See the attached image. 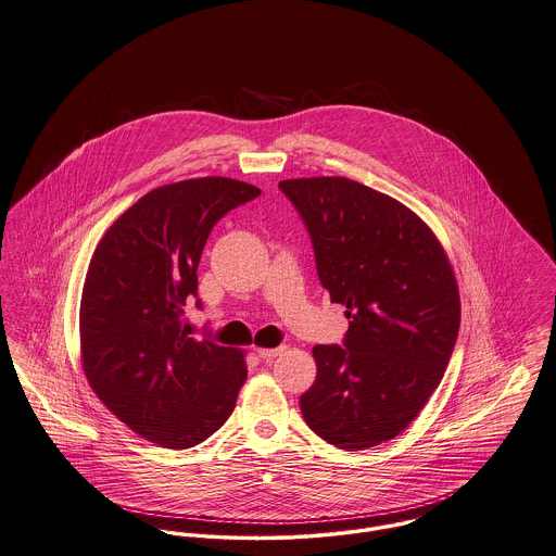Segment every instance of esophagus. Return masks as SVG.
Here are the masks:
<instances>
[{
    "instance_id": "34e87169",
    "label": "esophagus",
    "mask_w": 556,
    "mask_h": 556,
    "mask_svg": "<svg viewBox=\"0 0 556 556\" xmlns=\"http://www.w3.org/2000/svg\"><path fill=\"white\" fill-rule=\"evenodd\" d=\"M285 351V346H278V349H256V354L263 358V361H271L276 358L278 354Z\"/></svg>"
}]
</instances>
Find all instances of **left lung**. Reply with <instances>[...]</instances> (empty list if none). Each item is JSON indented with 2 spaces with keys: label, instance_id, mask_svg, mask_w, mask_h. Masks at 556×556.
Segmentation results:
<instances>
[{
  "label": "left lung",
  "instance_id": "8db88e82",
  "mask_svg": "<svg viewBox=\"0 0 556 556\" xmlns=\"http://www.w3.org/2000/svg\"><path fill=\"white\" fill-rule=\"evenodd\" d=\"M312 236L320 285L346 305L344 346H314L300 400L307 427L340 451L397 438L440 387L455 349V269L407 205L342 176L280 182Z\"/></svg>",
  "mask_w": 556,
  "mask_h": 556
}]
</instances>
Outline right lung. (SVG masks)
Returning a JSON list of instances; mask_svg holds the SVG:
<instances>
[{
    "label": "right lung",
    "instance_id": "1",
    "mask_svg": "<svg viewBox=\"0 0 556 556\" xmlns=\"http://www.w3.org/2000/svg\"><path fill=\"white\" fill-rule=\"evenodd\" d=\"M261 191L205 176L152 189L103 233L80 298V363L121 422L163 448H191L231 416L247 351L195 340L185 305L216 220Z\"/></svg>",
    "mask_w": 556,
    "mask_h": 556
}]
</instances>
